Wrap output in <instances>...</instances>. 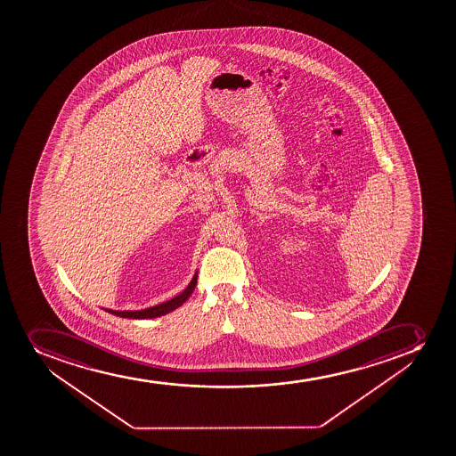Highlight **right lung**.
<instances>
[{
  "label": "right lung",
  "instance_id": "obj_1",
  "mask_svg": "<svg viewBox=\"0 0 456 456\" xmlns=\"http://www.w3.org/2000/svg\"><path fill=\"white\" fill-rule=\"evenodd\" d=\"M198 284V271L194 273L193 278L190 281V284L181 291L178 296L172 297L167 302L159 303L154 306L145 307V309H138V311H114V309H104L111 315L120 316V318H129V320H150V318H158V316L167 315L169 312L175 311L176 307H180L187 298L191 296L194 287Z\"/></svg>",
  "mask_w": 456,
  "mask_h": 456
}]
</instances>
